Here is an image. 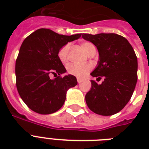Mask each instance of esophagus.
<instances>
[{"instance_id": "obj_1", "label": "esophagus", "mask_w": 149, "mask_h": 149, "mask_svg": "<svg viewBox=\"0 0 149 149\" xmlns=\"http://www.w3.org/2000/svg\"><path fill=\"white\" fill-rule=\"evenodd\" d=\"M77 82H78L79 84V83H80V82L82 81V79H81V78H80V77H77Z\"/></svg>"}]
</instances>
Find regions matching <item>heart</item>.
Returning <instances> with one entry per match:
<instances>
[{
	"mask_svg": "<svg viewBox=\"0 0 149 149\" xmlns=\"http://www.w3.org/2000/svg\"><path fill=\"white\" fill-rule=\"evenodd\" d=\"M82 48L86 52V53L88 55L90 52L93 49H95L94 45L91 42H84L81 44ZM70 44H66V45H63V47L61 48L58 52V59L63 64L65 65L67 64L68 61H69V52H70ZM68 72L71 75L76 76V77H84L87 73V72L91 70V65H76V64H70L68 65L67 67Z\"/></svg>",
	"mask_w": 149,
	"mask_h": 149,
	"instance_id": "heart-1",
	"label": "heart"
}]
</instances>
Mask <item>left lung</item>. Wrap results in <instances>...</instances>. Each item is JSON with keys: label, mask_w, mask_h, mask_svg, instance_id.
<instances>
[{"label": "left lung", "mask_w": 149, "mask_h": 149, "mask_svg": "<svg viewBox=\"0 0 149 149\" xmlns=\"http://www.w3.org/2000/svg\"><path fill=\"white\" fill-rule=\"evenodd\" d=\"M83 38L95 45L99 61L93 77H104L101 84L91 80V91L85 96L91 111L103 116L120 111L128 103L138 79V59L133 48L123 36L114 33L83 34Z\"/></svg>", "instance_id": "8db88e82"}]
</instances>
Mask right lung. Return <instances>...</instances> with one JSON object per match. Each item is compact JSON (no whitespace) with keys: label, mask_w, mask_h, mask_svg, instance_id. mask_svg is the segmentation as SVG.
<instances>
[{"label":"right lung","mask_w":149,"mask_h":149,"mask_svg":"<svg viewBox=\"0 0 149 149\" xmlns=\"http://www.w3.org/2000/svg\"><path fill=\"white\" fill-rule=\"evenodd\" d=\"M81 34L63 36L40 29L29 35L20 48L15 63L17 92L33 111L49 114L63 107L66 92L77 84L72 75L62 77L66 70L58 59L63 45L80 38ZM52 74L59 76L52 80Z\"/></svg>","instance_id":"obj_1"}]
</instances>
